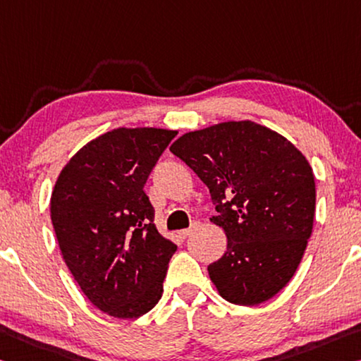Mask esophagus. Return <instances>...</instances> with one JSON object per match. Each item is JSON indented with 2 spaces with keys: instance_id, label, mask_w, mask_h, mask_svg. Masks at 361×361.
Segmentation results:
<instances>
[{
  "instance_id": "1",
  "label": "esophagus",
  "mask_w": 361,
  "mask_h": 361,
  "mask_svg": "<svg viewBox=\"0 0 361 361\" xmlns=\"http://www.w3.org/2000/svg\"><path fill=\"white\" fill-rule=\"evenodd\" d=\"M199 226H201V223L194 221L190 228H186V230H183V231L180 233V236H181V238H188V236H190V234H192L194 231L199 230Z\"/></svg>"
}]
</instances>
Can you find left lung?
<instances>
[{
  "label": "left lung",
  "instance_id": "8db88e82",
  "mask_svg": "<svg viewBox=\"0 0 361 361\" xmlns=\"http://www.w3.org/2000/svg\"><path fill=\"white\" fill-rule=\"evenodd\" d=\"M207 185L226 233L209 265L223 299L257 305L278 294L305 252L314 216V178L294 145L254 122H225L183 135L170 147Z\"/></svg>",
  "mask_w": 361,
  "mask_h": 361
}]
</instances>
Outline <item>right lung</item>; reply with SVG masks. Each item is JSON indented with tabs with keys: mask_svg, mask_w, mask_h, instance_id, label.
<instances>
[{
	"mask_svg": "<svg viewBox=\"0 0 361 361\" xmlns=\"http://www.w3.org/2000/svg\"><path fill=\"white\" fill-rule=\"evenodd\" d=\"M176 131L117 128L88 142L61 171L51 220L66 265L111 317L156 307L176 244L154 225L147 176Z\"/></svg>",
	"mask_w": 361,
	"mask_h": 361,
	"instance_id": "obj_1",
	"label": "right lung"
}]
</instances>
